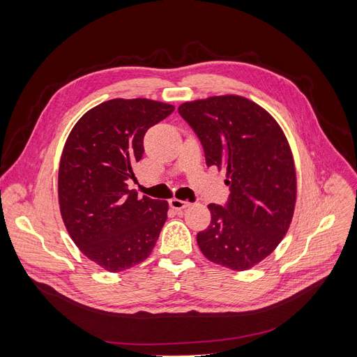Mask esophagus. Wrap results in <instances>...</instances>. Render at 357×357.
I'll return each instance as SVG.
<instances>
[{
  "label": "esophagus",
  "mask_w": 357,
  "mask_h": 357,
  "mask_svg": "<svg viewBox=\"0 0 357 357\" xmlns=\"http://www.w3.org/2000/svg\"><path fill=\"white\" fill-rule=\"evenodd\" d=\"M169 205H171V208H174L175 211H181V210H183L186 207H190V202L178 199V198H172L171 201H169Z\"/></svg>",
  "instance_id": "1"
}]
</instances>
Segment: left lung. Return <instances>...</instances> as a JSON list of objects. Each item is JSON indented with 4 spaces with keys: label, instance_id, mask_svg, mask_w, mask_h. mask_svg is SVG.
<instances>
[{
    "label": "left lung",
    "instance_id": "left-lung-1",
    "mask_svg": "<svg viewBox=\"0 0 357 357\" xmlns=\"http://www.w3.org/2000/svg\"><path fill=\"white\" fill-rule=\"evenodd\" d=\"M198 136L207 166L226 169L227 204H210L211 222L197 234L202 255L231 271L268 257L287 234L296 201L289 143L269 112L240 96L188 101L178 108Z\"/></svg>",
    "mask_w": 357,
    "mask_h": 357
}]
</instances>
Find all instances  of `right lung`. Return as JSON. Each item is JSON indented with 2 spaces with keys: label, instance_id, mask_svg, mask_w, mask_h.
<instances>
[{
  "label": "right lung",
  "instance_id": "1",
  "mask_svg": "<svg viewBox=\"0 0 357 357\" xmlns=\"http://www.w3.org/2000/svg\"><path fill=\"white\" fill-rule=\"evenodd\" d=\"M174 105L116 98L91 108L73 126L59 165L58 194L65 227L93 264L121 272L152 253L167 218V201L127 188L144 153L146 131Z\"/></svg>",
  "mask_w": 357,
  "mask_h": 357
}]
</instances>
